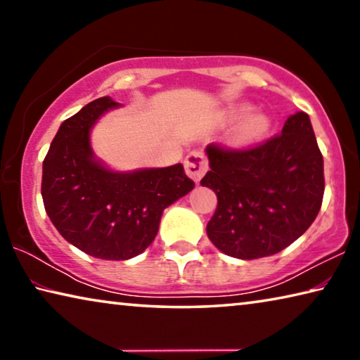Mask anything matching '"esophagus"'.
Segmentation results:
<instances>
[{"mask_svg":"<svg viewBox=\"0 0 360 360\" xmlns=\"http://www.w3.org/2000/svg\"><path fill=\"white\" fill-rule=\"evenodd\" d=\"M184 168L188 178H192L195 182H198L203 178V174L208 169V160L202 150H192L191 154L186 157Z\"/></svg>","mask_w":360,"mask_h":360,"instance_id":"obj_1","label":"esophagus"}]
</instances>
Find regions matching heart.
Returning a JSON list of instances; mask_svg holds the SVG:
<instances>
[{
	"label": "heart",
	"instance_id": "1",
	"mask_svg": "<svg viewBox=\"0 0 360 360\" xmlns=\"http://www.w3.org/2000/svg\"><path fill=\"white\" fill-rule=\"evenodd\" d=\"M248 111L246 106H241V108H236L233 111V115H241ZM268 127H270V122L265 117L264 114H249L245 117V120L241 122V125L238 127V139L240 141H254V139H257L260 136H264Z\"/></svg>",
	"mask_w": 360,
	"mask_h": 360
}]
</instances>
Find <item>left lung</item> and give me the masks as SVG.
<instances>
[{
	"label": "left lung",
	"mask_w": 360,
	"mask_h": 360,
	"mask_svg": "<svg viewBox=\"0 0 360 360\" xmlns=\"http://www.w3.org/2000/svg\"><path fill=\"white\" fill-rule=\"evenodd\" d=\"M210 172L202 186L217 195L206 233L236 259L273 255L292 245L318 216L324 197V160L308 114L285 120L264 143L206 148Z\"/></svg>",
	"instance_id": "obj_1"
}]
</instances>
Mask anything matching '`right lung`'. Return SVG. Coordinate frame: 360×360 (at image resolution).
Instances as JSON below:
<instances>
[{"label": "right lung", "instance_id": "1", "mask_svg": "<svg viewBox=\"0 0 360 360\" xmlns=\"http://www.w3.org/2000/svg\"><path fill=\"white\" fill-rule=\"evenodd\" d=\"M94 100L66 119L42 163L41 193L49 219L66 241L106 260H127L154 241L163 210L195 187L184 167L109 172L94 160L89 133L108 109Z\"/></svg>", "mask_w": 360, "mask_h": 360}]
</instances>
